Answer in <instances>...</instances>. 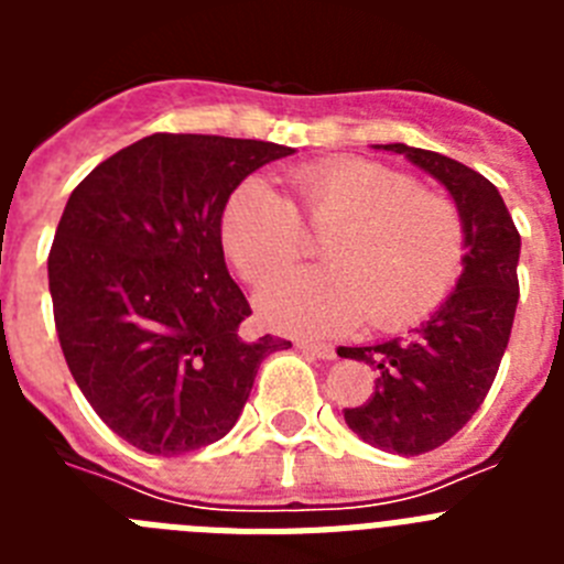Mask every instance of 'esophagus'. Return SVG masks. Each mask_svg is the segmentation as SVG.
<instances>
[{
    "mask_svg": "<svg viewBox=\"0 0 564 564\" xmlns=\"http://www.w3.org/2000/svg\"><path fill=\"white\" fill-rule=\"evenodd\" d=\"M299 350L307 352L313 358H322V361H333L336 358V350H333L330 344H316V341H299L296 344Z\"/></svg>",
    "mask_w": 564,
    "mask_h": 564,
    "instance_id": "esophagus-1",
    "label": "esophagus"
}]
</instances>
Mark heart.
<instances>
[{"instance_id":"b5f03b06","label":"heart","mask_w":564,"mask_h":564,"mask_svg":"<svg viewBox=\"0 0 564 564\" xmlns=\"http://www.w3.org/2000/svg\"><path fill=\"white\" fill-rule=\"evenodd\" d=\"M296 206L262 177L239 183L220 220L237 271L265 285L305 251L303 214L333 228L327 268L293 271L259 293L273 330L330 336L364 316L376 330H401L441 305L463 271L466 228L449 197L421 192L410 174L367 158H333L291 172Z\"/></svg>"}]
</instances>
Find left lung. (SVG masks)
<instances>
[{
	"instance_id": "obj_1",
	"label": "left lung",
	"mask_w": 564,
	"mask_h": 564,
	"mask_svg": "<svg viewBox=\"0 0 564 564\" xmlns=\"http://www.w3.org/2000/svg\"><path fill=\"white\" fill-rule=\"evenodd\" d=\"M403 154L452 194L466 228V257L455 291L410 336L338 347V356L376 370V392L344 421L364 443L392 455L432 452L480 410L500 370L514 325L520 234L500 192L480 172L446 154L406 143H376Z\"/></svg>"
}]
</instances>
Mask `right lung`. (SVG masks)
I'll list each match as a JSON object with an SVG mask.
<instances>
[{"label":"right lung","instance_id":"1","mask_svg":"<svg viewBox=\"0 0 564 564\" xmlns=\"http://www.w3.org/2000/svg\"><path fill=\"white\" fill-rule=\"evenodd\" d=\"M291 147L149 134L73 188L47 257L62 352L78 390L147 455H186L231 432L276 336L246 338V293L223 257L234 188Z\"/></svg>","mask_w":564,"mask_h":564}]
</instances>
